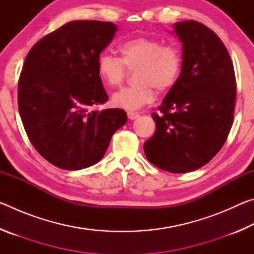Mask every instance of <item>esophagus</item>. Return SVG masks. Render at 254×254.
I'll return each instance as SVG.
<instances>
[{"label":"esophagus","mask_w":254,"mask_h":254,"mask_svg":"<svg viewBox=\"0 0 254 254\" xmlns=\"http://www.w3.org/2000/svg\"><path fill=\"white\" fill-rule=\"evenodd\" d=\"M127 117L130 120H135L140 117V114L137 112H133V111H128L127 112Z\"/></svg>","instance_id":"obj_1"}]
</instances>
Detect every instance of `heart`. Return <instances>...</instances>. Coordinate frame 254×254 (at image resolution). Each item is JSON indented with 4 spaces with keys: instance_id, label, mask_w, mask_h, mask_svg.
<instances>
[{
    "instance_id": "heart-1",
    "label": "heart",
    "mask_w": 254,
    "mask_h": 254,
    "mask_svg": "<svg viewBox=\"0 0 254 254\" xmlns=\"http://www.w3.org/2000/svg\"><path fill=\"white\" fill-rule=\"evenodd\" d=\"M121 57L102 54L97 58V72L110 87H117L127 77V69L134 70V84L113 94L115 106L127 110L140 109L152 102L156 89L170 91L177 84L183 68L182 51L174 45H163L151 37H132L118 46Z\"/></svg>"
}]
</instances>
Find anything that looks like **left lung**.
Returning a JSON list of instances; mask_svg holds the SVG:
<instances>
[{
    "label": "left lung",
    "mask_w": 254,
    "mask_h": 254,
    "mask_svg": "<svg viewBox=\"0 0 254 254\" xmlns=\"http://www.w3.org/2000/svg\"><path fill=\"white\" fill-rule=\"evenodd\" d=\"M183 42L179 79L151 117L156 132L144 142L148 160L174 174L209 162L233 124L236 79L229 51L214 31L194 20L175 24Z\"/></svg>",
    "instance_id": "obj_1"
}]
</instances>
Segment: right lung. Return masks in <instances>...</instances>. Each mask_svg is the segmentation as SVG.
I'll return each mask as SVG.
<instances>
[{"mask_svg": "<svg viewBox=\"0 0 254 254\" xmlns=\"http://www.w3.org/2000/svg\"><path fill=\"white\" fill-rule=\"evenodd\" d=\"M115 32L112 22L71 21L41 38L25 57L18 85L20 117L34 149L60 169L95 165L127 121L121 109L91 110L109 100L97 58Z\"/></svg>", "mask_w": 254, "mask_h": 254, "instance_id": "obj_1", "label": "right lung"}]
</instances>
